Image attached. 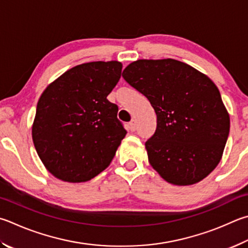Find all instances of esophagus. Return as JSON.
Wrapping results in <instances>:
<instances>
[{"label":"esophagus","mask_w":248,"mask_h":248,"mask_svg":"<svg viewBox=\"0 0 248 248\" xmlns=\"http://www.w3.org/2000/svg\"><path fill=\"white\" fill-rule=\"evenodd\" d=\"M129 129L131 130V131H136V130H137V123H136V120H134V119H132L129 123Z\"/></svg>","instance_id":"obj_1"}]
</instances>
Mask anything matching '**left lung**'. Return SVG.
Here are the masks:
<instances>
[{
	"mask_svg": "<svg viewBox=\"0 0 248 248\" xmlns=\"http://www.w3.org/2000/svg\"><path fill=\"white\" fill-rule=\"evenodd\" d=\"M123 77L156 112V131L145 143L152 167L175 186L206 178L221 159L230 131V117L216 84L172 58L133 62Z\"/></svg>",
	"mask_w": 248,
	"mask_h": 248,
	"instance_id": "left-lung-1",
	"label": "left lung"
}]
</instances>
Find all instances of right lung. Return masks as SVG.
Returning <instances> with one entry per match:
<instances>
[{
    "label": "right lung",
    "mask_w": 248,
    "mask_h": 248,
    "mask_svg": "<svg viewBox=\"0 0 248 248\" xmlns=\"http://www.w3.org/2000/svg\"><path fill=\"white\" fill-rule=\"evenodd\" d=\"M121 69L117 61L81 64L53 81L40 96L32 140L54 177L85 182L109 166L127 134L117 118L118 106L107 100Z\"/></svg>",
    "instance_id": "obj_1"
}]
</instances>
